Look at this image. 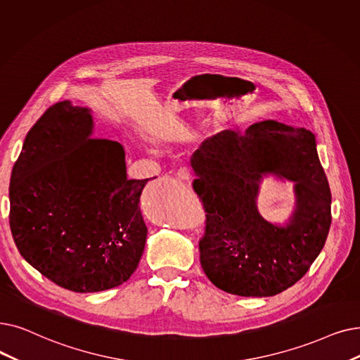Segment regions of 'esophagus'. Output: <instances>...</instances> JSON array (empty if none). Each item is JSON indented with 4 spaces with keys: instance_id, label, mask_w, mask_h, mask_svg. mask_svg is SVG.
<instances>
[{
    "instance_id": "esophagus-1",
    "label": "esophagus",
    "mask_w": 360,
    "mask_h": 360,
    "mask_svg": "<svg viewBox=\"0 0 360 360\" xmlns=\"http://www.w3.org/2000/svg\"><path fill=\"white\" fill-rule=\"evenodd\" d=\"M176 176L179 179H184V181H188L191 178V169L186 167V166H181L178 170H176Z\"/></svg>"
}]
</instances>
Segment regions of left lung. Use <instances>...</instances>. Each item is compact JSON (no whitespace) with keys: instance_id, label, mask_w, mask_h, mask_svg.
<instances>
[{"instance_id":"1","label":"left lung","mask_w":360,"mask_h":360,"mask_svg":"<svg viewBox=\"0 0 360 360\" xmlns=\"http://www.w3.org/2000/svg\"><path fill=\"white\" fill-rule=\"evenodd\" d=\"M193 188L206 214L200 263L212 283L243 297H269L294 285L319 256L331 226V191L315 135L276 120L244 134L224 131L193 154ZM295 184L296 207L284 226L257 210L263 176Z\"/></svg>"}]
</instances>
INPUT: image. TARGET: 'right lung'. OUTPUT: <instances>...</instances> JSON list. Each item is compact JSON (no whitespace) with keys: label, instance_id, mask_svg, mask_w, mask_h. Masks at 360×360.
Here are the masks:
<instances>
[{"label":"right lung","instance_id":"obj_1","mask_svg":"<svg viewBox=\"0 0 360 360\" xmlns=\"http://www.w3.org/2000/svg\"><path fill=\"white\" fill-rule=\"evenodd\" d=\"M86 107L51 105L25 138L10 179V229L23 259L58 287L97 292L135 272L147 226L123 147L91 138Z\"/></svg>","mask_w":360,"mask_h":360}]
</instances>
